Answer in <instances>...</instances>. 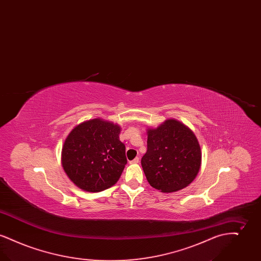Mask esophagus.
<instances>
[{
  "label": "esophagus",
  "instance_id": "1",
  "mask_svg": "<svg viewBox=\"0 0 261 261\" xmlns=\"http://www.w3.org/2000/svg\"><path fill=\"white\" fill-rule=\"evenodd\" d=\"M139 162H140V159H139V158H135L133 161L130 162V163H131V164H137V163H139Z\"/></svg>",
  "mask_w": 261,
  "mask_h": 261
}]
</instances>
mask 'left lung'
Instances as JSON below:
<instances>
[{"label": "left lung", "mask_w": 261, "mask_h": 261, "mask_svg": "<svg viewBox=\"0 0 261 261\" xmlns=\"http://www.w3.org/2000/svg\"><path fill=\"white\" fill-rule=\"evenodd\" d=\"M148 149L142 167L149 185L162 193L188 186L199 173L201 151L195 134L184 124L168 119L148 130Z\"/></svg>", "instance_id": "left-lung-1"}]
</instances>
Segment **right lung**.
<instances>
[{
    "label": "right lung",
    "instance_id": "right-lung-1",
    "mask_svg": "<svg viewBox=\"0 0 261 261\" xmlns=\"http://www.w3.org/2000/svg\"><path fill=\"white\" fill-rule=\"evenodd\" d=\"M120 128L99 118L76 126L62 147L63 169L75 185L87 192L113 186L127 159L119 140Z\"/></svg>",
    "mask_w": 261,
    "mask_h": 261
}]
</instances>
